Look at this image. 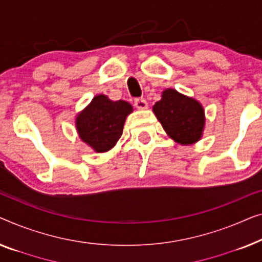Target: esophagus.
Segmentation results:
<instances>
[{
	"mask_svg": "<svg viewBox=\"0 0 262 262\" xmlns=\"http://www.w3.org/2000/svg\"><path fill=\"white\" fill-rule=\"evenodd\" d=\"M134 105L140 110H145L148 108V103L145 98H136L134 101Z\"/></svg>",
	"mask_w": 262,
	"mask_h": 262,
	"instance_id": "34e87169",
	"label": "esophagus"
}]
</instances>
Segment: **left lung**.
I'll use <instances>...</instances> for the list:
<instances>
[{"label": "left lung", "mask_w": 262, "mask_h": 262, "mask_svg": "<svg viewBox=\"0 0 262 262\" xmlns=\"http://www.w3.org/2000/svg\"><path fill=\"white\" fill-rule=\"evenodd\" d=\"M153 113L164 130L179 145L200 141L205 127V113L201 102L176 89H165L161 99L153 105Z\"/></svg>", "instance_id": "8db88e82"}]
</instances>
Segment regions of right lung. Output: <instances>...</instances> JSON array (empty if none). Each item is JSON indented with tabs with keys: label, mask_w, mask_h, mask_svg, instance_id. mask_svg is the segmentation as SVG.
I'll list each match as a JSON object with an SVG mask.
<instances>
[{
	"label": "right lung",
	"mask_w": 262,
	"mask_h": 262,
	"mask_svg": "<svg viewBox=\"0 0 262 262\" xmlns=\"http://www.w3.org/2000/svg\"><path fill=\"white\" fill-rule=\"evenodd\" d=\"M133 106L126 101H112L106 95H96L77 114L76 129L79 139L96 153H105L116 145L123 133Z\"/></svg>",
	"instance_id": "add662e5"
}]
</instances>
